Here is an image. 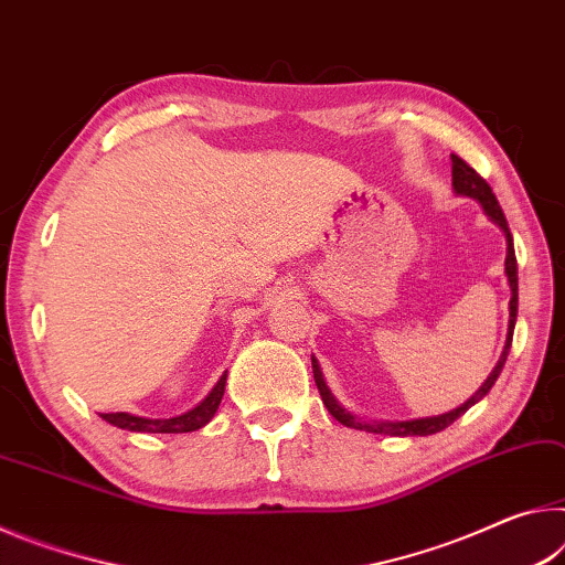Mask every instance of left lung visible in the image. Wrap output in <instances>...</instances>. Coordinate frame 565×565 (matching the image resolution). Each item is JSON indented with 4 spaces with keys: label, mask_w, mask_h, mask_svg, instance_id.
<instances>
[{
    "label": "left lung",
    "mask_w": 565,
    "mask_h": 565,
    "mask_svg": "<svg viewBox=\"0 0 565 565\" xmlns=\"http://www.w3.org/2000/svg\"><path fill=\"white\" fill-rule=\"evenodd\" d=\"M452 160V190L458 192V195H468L478 200L480 205H483L486 215L491 217L498 227L505 233V243H508V255H505V275H508V282H511V326H508V338H505V350L501 360H498V365L493 367V373L488 375V381L480 385V391L470 397L468 403L460 405V408L450 411L446 415H438V418H423V420H405V423H365V420H358L350 415L343 405H340L332 393L328 391L326 381H322V373H320V365L318 360L312 358V375H316V385L320 391L322 403H326V408L330 411L332 418L338 423L348 425V428H355V430H365V433H383V436H433V433H438L443 428H448L452 420H458L460 415H463L470 405L478 403L480 397L488 395L491 391L493 383L498 381V375H501V370L505 365V358H508V350H511L513 343V328H515V316H518V263H515V249H513V237H511V230H508V222L501 205H498V200L493 195L491 184H488L480 174L470 168L466 160H460L458 154H450Z\"/></svg>",
    "instance_id": "1"
}]
</instances>
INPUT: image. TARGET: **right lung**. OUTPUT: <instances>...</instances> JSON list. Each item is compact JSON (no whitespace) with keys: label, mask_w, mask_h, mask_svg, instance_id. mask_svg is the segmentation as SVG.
<instances>
[{"label":"right lung","mask_w":565,"mask_h":565,"mask_svg":"<svg viewBox=\"0 0 565 565\" xmlns=\"http://www.w3.org/2000/svg\"><path fill=\"white\" fill-rule=\"evenodd\" d=\"M225 381H227V375H222L220 383L212 387V393L198 405V408H192L184 415H178V418L150 420V418H140V415H129V413H102V418L117 425V428L135 430V433H190V430H198V428H202V425H207L212 420V415H215L217 405L222 401V393H225Z\"/></svg>","instance_id":"obj_1"}]
</instances>
